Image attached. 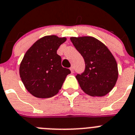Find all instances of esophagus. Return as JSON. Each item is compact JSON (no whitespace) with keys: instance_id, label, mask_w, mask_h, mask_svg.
Returning <instances> with one entry per match:
<instances>
[{"instance_id":"esophagus-1","label":"esophagus","mask_w":135,"mask_h":135,"mask_svg":"<svg viewBox=\"0 0 135 135\" xmlns=\"http://www.w3.org/2000/svg\"><path fill=\"white\" fill-rule=\"evenodd\" d=\"M70 70H71V73H73V71H74V69H73V66H71V68H70Z\"/></svg>"}]
</instances>
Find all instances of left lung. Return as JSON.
Masks as SVG:
<instances>
[{
  "instance_id": "8db88e82",
  "label": "left lung",
  "mask_w": 135,
  "mask_h": 135,
  "mask_svg": "<svg viewBox=\"0 0 135 135\" xmlns=\"http://www.w3.org/2000/svg\"><path fill=\"white\" fill-rule=\"evenodd\" d=\"M85 61V70L77 74L81 88L92 97H103L111 91L118 77L116 60L102 42L92 37H71Z\"/></svg>"
}]
</instances>
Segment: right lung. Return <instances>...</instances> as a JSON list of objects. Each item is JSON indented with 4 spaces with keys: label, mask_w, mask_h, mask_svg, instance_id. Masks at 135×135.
Wrapping results in <instances>:
<instances>
[{
    "label": "right lung",
    "mask_w": 135,
    "mask_h": 135,
    "mask_svg": "<svg viewBox=\"0 0 135 135\" xmlns=\"http://www.w3.org/2000/svg\"><path fill=\"white\" fill-rule=\"evenodd\" d=\"M65 37L45 36L35 42L24 55L20 66V75L26 90L37 98H50L58 93L69 69L61 65L57 50Z\"/></svg>",
    "instance_id": "add662e5"
}]
</instances>
